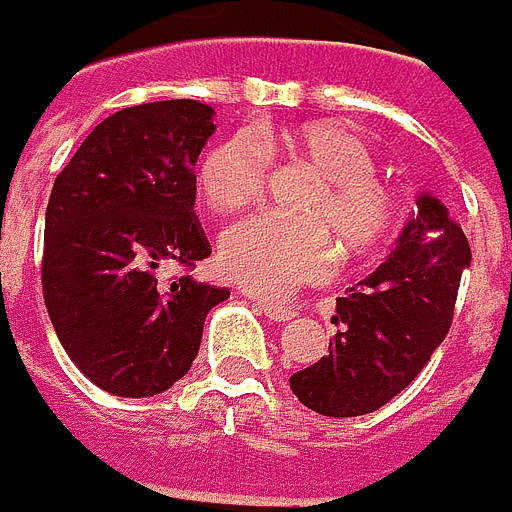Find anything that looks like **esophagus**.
I'll return each mask as SVG.
<instances>
[{
    "instance_id": "obj_1",
    "label": "esophagus",
    "mask_w": 512,
    "mask_h": 512,
    "mask_svg": "<svg viewBox=\"0 0 512 512\" xmlns=\"http://www.w3.org/2000/svg\"><path fill=\"white\" fill-rule=\"evenodd\" d=\"M259 313L267 316L270 322H287V319H293V310H287L282 305H270V302H259Z\"/></svg>"
}]
</instances>
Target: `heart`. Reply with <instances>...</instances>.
Returning <instances> with one entry per match:
<instances>
[{
	"mask_svg": "<svg viewBox=\"0 0 512 512\" xmlns=\"http://www.w3.org/2000/svg\"><path fill=\"white\" fill-rule=\"evenodd\" d=\"M265 156H282L316 176L299 202L305 219L253 216L219 242V270L262 296H285L325 279L336 265L333 236L347 253L382 247L399 219L393 190L379 182L373 150L356 130L305 122L213 142L196 165V190L216 213L247 207L265 182Z\"/></svg>",
	"mask_w": 512,
	"mask_h": 512,
	"instance_id": "1",
	"label": "heart"
}]
</instances>
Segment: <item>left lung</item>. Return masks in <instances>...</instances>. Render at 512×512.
Wrapping results in <instances>:
<instances>
[{"label":"left lung","instance_id":"obj_1","mask_svg":"<svg viewBox=\"0 0 512 512\" xmlns=\"http://www.w3.org/2000/svg\"><path fill=\"white\" fill-rule=\"evenodd\" d=\"M467 267L462 227L436 196L419 193L387 262L336 299L330 353L290 376L296 399L344 419L402 393L444 342Z\"/></svg>","mask_w":512,"mask_h":512}]
</instances>
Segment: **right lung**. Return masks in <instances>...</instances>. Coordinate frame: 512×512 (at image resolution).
Segmentation results:
<instances>
[{
  "label": "right lung",
  "mask_w": 512,
  "mask_h": 512,
  "mask_svg": "<svg viewBox=\"0 0 512 512\" xmlns=\"http://www.w3.org/2000/svg\"><path fill=\"white\" fill-rule=\"evenodd\" d=\"M213 108L168 99L116 110L56 176L45 213L42 287L59 342L113 396L165 393L190 370L205 316L230 290L176 262L210 256L193 205V165L213 136Z\"/></svg>",
  "instance_id": "obj_1"
}]
</instances>
